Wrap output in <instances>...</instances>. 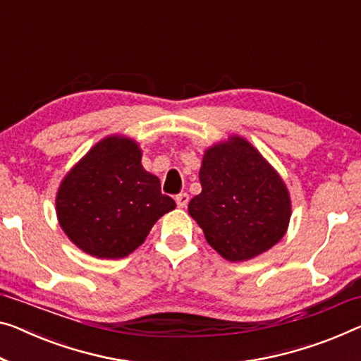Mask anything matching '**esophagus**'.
Wrapping results in <instances>:
<instances>
[{
    "instance_id": "esophagus-1",
    "label": "esophagus",
    "mask_w": 361,
    "mask_h": 361,
    "mask_svg": "<svg viewBox=\"0 0 361 361\" xmlns=\"http://www.w3.org/2000/svg\"><path fill=\"white\" fill-rule=\"evenodd\" d=\"M176 203L179 208H185L187 203H188V195L187 193H179V195H176Z\"/></svg>"
}]
</instances>
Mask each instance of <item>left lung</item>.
Wrapping results in <instances>:
<instances>
[{"label":"left lung","instance_id":"1","mask_svg":"<svg viewBox=\"0 0 361 361\" xmlns=\"http://www.w3.org/2000/svg\"><path fill=\"white\" fill-rule=\"evenodd\" d=\"M202 192L188 213L227 262H245L284 237L290 197L281 176L245 138L232 135L203 154Z\"/></svg>","mask_w":361,"mask_h":361}]
</instances>
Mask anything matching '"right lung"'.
Listing matches in <instances>:
<instances>
[{
	"instance_id": "right-lung-1",
	"label": "right lung",
	"mask_w": 361,
	"mask_h": 361,
	"mask_svg": "<svg viewBox=\"0 0 361 361\" xmlns=\"http://www.w3.org/2000/svg\"><path fill=\"white\" fill-rule=\"evenodd\" d=\"M132 138L111 135L72 168L58 188L56 214L80 250L97 258H124L140 247L153 224L176 208L157 176L142 166Z\"/></svg>"
}]
</instances>
